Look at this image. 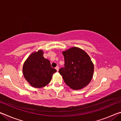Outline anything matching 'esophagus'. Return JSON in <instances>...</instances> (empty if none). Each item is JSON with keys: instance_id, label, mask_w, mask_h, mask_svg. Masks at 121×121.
Instances as JSON below:
<instances>
[{"instance_id": "1", "label": "esophagus", "mask_w": 121, "mask_h": 121, "mask_svg": "<svg viewBox=\"0 0 121 121\" xmlns=\"http://www.w3.org/2000/svg\"><path fill=\"white\" fill-rule=\"evenodd\" d=\"M59 68L58 66H56V69L57 70V71H59Z\"/></svg>"}]
</instances>
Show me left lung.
<instances>
[{
	"label": "left lung",
	"instance_id": "left-lung-1",
	"mask_svg": "<svg viewBox=\"0 0 121 121\" xmlns=\"http://www.w3.org/2000/svg\"><path fill=\"white\" fill-rule=\"evenodd\" d=\"M65 67L59 72L65 83L73 90H79L87 86L92 78L94 65L84 51L73 47L63 51Z\"/></svg>",
	"mask_w": 121,
	"mask_h": 121
}]
</instances>
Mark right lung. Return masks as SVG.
I'll return each instance as SVG.
<instances>
[{
    "label": "right lung",
    "instance_id": "1",
    "mask_svg": "<svg viewBox=\"0 0 121 121\" xmlns=\"http://www.w3.org/2000/svg\"><path fill=\"white\" fill-rule=\"evenodd\" d=\"M42 50L32 53L24 62L23 73L32 86L43 87L50 82L56 69L51 67L50 61L43 56Z\"/></svg>",
    "mask_w": 121,
    "mask_h": 121
}]
</instances>
